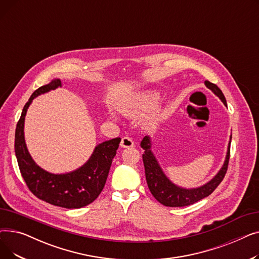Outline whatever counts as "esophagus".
<instances>
[{
  "label": "esophagus",
  "mask_w": 259,
  "mask_h": 259,
  "mask_svg": "<svg viewBox=\"0 0 259 259\" xmlns=\"http://www.w3.org/2000/svg\"><path fill=\"white\" fill-rule=\"evenodd\" d=\"M120 146H121L122 148H132V147H134V142L132 141L131 138L125 137V138L121 139Z\"/></svg>",
  "instance_id": "34e87169"
}]
</instances>
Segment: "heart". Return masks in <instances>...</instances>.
Instances as JSON below:
<instances>
[{
  "label": "heart",
  "mask_w": 259,
  "mask_h": 259,
  "mask_svg": "<svg viewBox=\"0 0 259 259\" xmlns=\"http://www.w3.org/2000/svg\"><path fill=\"white\" fill-rule=\"evenodd\" d=\"M159 102V94L154 91H146L135 94L122 103L120 111L130 116L142 115L152 110Z\"/></svg>",
  "instance_id": "1"
}]
</instances>
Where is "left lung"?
<instances>
[{
    "label": "left lung",
    "mask_w": 259,
    "mask_h": 259,
    "mask_svg": "<svg viewBox=\"0 0 259 259\" xmlns=\"http://www.w3.org/2000/svg\"><path fill=\"white\" fill-rule=\"evenodd\" d=\"M205 85L222 100L225 106H227L225 95L219 87L213 83H210L209 80L205 81ZM231 139H232V135L230 137L225 162L219 173L205 185L198 188L186 189L176 186L167 178L164 171L160 168L153 152L151 151V138L145 137L141 143V147L145 150V153L143 154L145 174L148 188L155 199L166 207H185L209 196L217 188V186L222 183L226 175L230 158Z\"/></svg>",
    "instance_id": "left-lung-1"
}]
</instances>
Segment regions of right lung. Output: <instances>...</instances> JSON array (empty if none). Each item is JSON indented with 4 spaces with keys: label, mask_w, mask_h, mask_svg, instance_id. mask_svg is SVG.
Returning <instances> with one entry per match:
<instances>
[{
    "label": "right lung",
    "mask_w": 259,
    "mask_h": 259,
    "mask_svg": "<svg viewBox=\"0 0 259 259\" xmlns=\"http://www.w3.org/2000/svg\"><path fill=\"white\" fill-rule=\"evenodd\" d=\"M58 87H62V81L54 78L49 84L36 89L26 103L16 128L15 151L23 179L37 198L53 206L78 209L89 205L102 192L120 139L116 138L99 144L85 164L71 172L53 174L37 166L25 143V116L33 99Z\"/></svg>",
    "instance_id": "add662e5"
}]
</instances>
